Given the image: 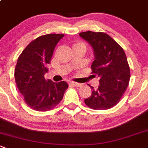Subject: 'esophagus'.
<instances>
[{"instance_id": "esophagus-1", "label": "esophagus", "mask_w": 148, "mask_h": 148, "mask_svg": "<svg viewBox=\"0 0 148 148\" xmlns=\"http://www.w3.org/2000/svg\"><path fill=\"white\" fill-rule=\"evenodd\" d=\"M71 84H72L73 85H74V86H82V84H80V83H77V82H71Z\"/></svg>"}]
</instances>
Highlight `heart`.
I'll return each mask as SVG.
<instances>
[{"mask_svg":"<svg viewBox=\"0 0 148 148\" xmlns=\"http://www.w3.org/2000/svg\"><path fill=\"white\" fill-rule=\"evenodd\" d=\"M77 46H84V47H85V45H84V42H79L75 43V44L74 45V46H73V47H77Z\"/></svg>","mask_w":148,"mask_h":148,"instance_id":"b5f03b06","label":"heart"}]
</instances>
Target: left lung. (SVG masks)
<instances>
[{
  "label": "left lung",
  "instance_id": "8db88e82",
  "mask_svg": "<svg viewBox=\"0 0 148 148\" xmlns=\"http://www.w3.org/2000/svg\"><path fill=\"white\" fill-rule=\"evenodd\" d=\"M79 35L94 49L95 60L91 64L93 77L99 78V87L91 86V95L84 100L94 110L113 108L121 100L128 86L130 66L123 49L104 32H80Z\"/></svg>",
  "mask_w": 148,
  "mask_h": 148
}]
</instances>
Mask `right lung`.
Returning <instances> with one entry per match:
<instances>
[{
  "mask_svg": "<svg viewBox=\"0 0 148 148\" xmlns=\"http://www.w3.org/2000/svg\"><path fill=\"white\" fill-rule=\"evenodd\" d=\"M64 34H47L31 42L18 57L15 69V83L24 101L32 109L47 111L60 103L67 89L66 82L47 81V72L55 46Z\"/></svg>",
  "mask_w": 148,
  "mask_h": 148,
  "instance_id": "obj_1",
  "label": "right lung"
}]
</instances>
